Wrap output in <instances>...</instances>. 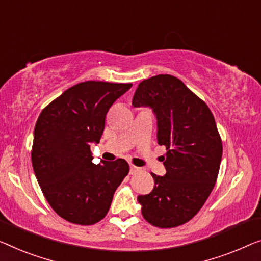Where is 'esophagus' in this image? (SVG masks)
Listing matches in <instances>:
<instances>
[{"instance_id":"34e87169","label":"esophagus","mask_w":261,"mask_h":261,"mask_svg":"<svg viewBox=\"0 0 261 261\" xmlns=\"http://www.w3.org/2000/svg\"><path fill=\"white\" fill-rule=\"evenodd\" d=\"M139 171V168H136V166L134 165H130V174H134L136 172H138Z\"/></svg>"}]
</instances>
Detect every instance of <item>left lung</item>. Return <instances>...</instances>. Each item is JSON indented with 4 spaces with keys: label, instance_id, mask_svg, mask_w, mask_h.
<instances>
[{
    "label": "left lung",
    "instance_id": "8db88e82",
    "mask_svg": "<svg viewBox=\"0 0 261 261\" xmlns=\"http://www.w3.org/2000/svg\"><path fill=\"white\" fill-rule=\"evenodd\" d=\"M135 108H150L157 119V141L165 145L166 173L153 190L138 196L144 219L162 228L176 227L197 215L215 188L223 145L208 107L180 80L158 75L139 83Z\"/></svg>",
    "mask_w": 261,
    "mask_h": 261
}]
</instances>
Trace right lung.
<instances>
[{
	"label": "right lung",
	"mask_w": 261,
	"mask_h": 261,
	"mask_svg": "<svg viewBox=\"0 0 261 261\" xmlns=\"http://www.w3.org/2000/svg\"><path fill=\"white\" fill-rule=\"evenodd\" d=\"M131 87L83 82L53 100L37 119L31 151L35 176L54 211L70 223L102 220L129 173L124 159L93 164L90 145L99 143L109 109Z\"/></svg>",
	"instance_id": "1"
}]
</instances>
